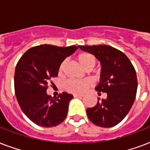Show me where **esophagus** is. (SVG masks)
Here are the masks:
<instances>
[{
    "label": "esophagus",
    "instance_id": "esophagus-1",
    "mask_svg": "<svg viewBox=\"0 0 150 150\" xmlns=\"http://www.w3.org/2000/svg\"><path fill=\"white\" fill-rule=\"evenodd\" d=\"M74 97L75 98H82V97H83V96L82 95H79V94H75Z\"/></svg>",
    "mask_w": 150,
    "mask_h": 150
}]
</instances>
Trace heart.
I'll return each mask as SVG.
<instances>
[{"mask_svg": "<svg viewBox=\"0 0 150 150\" xmlns=\"http://www.w3.org/2000/svg\"><path fill=\"white\" fill-rule=\"evenodd\" d=\"M76 61L79 62L82 68L87 71L93 69L95 67L96 63V57L92 54L83 52L78 54L76 57ZM67 62L63 61L61 63L58 68V75H61L63 74L64 68ZM92 86V81L89 79H70L67 81L64 84V89L67 92L72 94H82L89 89Z\"/></svg>", "mask_w": 150, "mask_h": 150, "instance_id": "b5f03b06", "label": "heart"}]
</instances>
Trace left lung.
I'll return each instance as SVG.
<instances>
[{
	"mask_svg": "<svg viewBox=\"0 0 150 150\" xmlns=\"http://www.w3.org/2000/svg\"><path fill=\"white\" fill-rule=\"evenodd\" d=\"M93 54L101 63L100 82L96 89L107 97L95 107L87 108V116L97 126L110 128L119 124L128 114L136 96V72L128 57L121 50L107 45L79 46Z\"/></svg>",
	"mask_w": 150,
	"mask_h": 150,
	"instance_id": "8db88e82",
	"label": "left lung"
}]
</instances>
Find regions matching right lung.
I'll return each instance as SVG.
<instances>
[{"label":"right lung","mask_w":150,"mask_h":150,"mask_svg":"<svg viewBox=\"0 0 150 150\" xmlns=\"http://www.w3.org/2000/svg\"><path fill=\"white\" fill-rule=\"evenodd\" d=\"M78 49L43 44L30 48L18 61L15 71V96L21 109L33 123L50 128L67 117L72 95L64 92L54 98L47 94L48 85L57 77L62 61Z\"/></svg>","instance_id":"obj_1"}]
</instances>
